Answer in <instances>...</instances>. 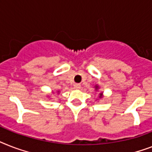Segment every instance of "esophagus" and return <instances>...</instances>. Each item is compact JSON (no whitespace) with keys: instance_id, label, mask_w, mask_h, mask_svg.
<instances>
[{"instance_id":"obj_1","label":"esophagus","mask_w":152,"mask_h":152,"mask_svg":"<svg viewBox=\"0 0 152 152\" xmlns=\"http://www.w3.org/2000/svg\"><path fill=\"white\" fill-rule=\"evenodd\" d=\"M80 87H81V86H80V83H75V84H74V88L75 89H80Z\"/></svg>"}]
</instances>
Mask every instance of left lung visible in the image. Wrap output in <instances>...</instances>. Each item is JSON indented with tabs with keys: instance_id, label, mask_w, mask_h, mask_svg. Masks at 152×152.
Segmentation results:
<instances>
[{
	"instance_id": "obj_1",
	"label": "left lung",
	"mask_w": 152,
	"mask_h": 152,
	"mask_svg": "<svg viewBox=\"0 0 152 152\" xmlns=\"http://www.w3.org/2000/svg\"><path fill=\"white\" fill-rule=\"evenodd\" d=\"M97 87H96V88H97Z\"/></svg>"
}]
</instances>
